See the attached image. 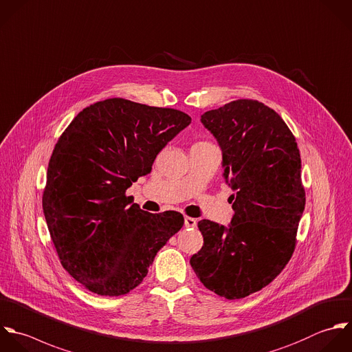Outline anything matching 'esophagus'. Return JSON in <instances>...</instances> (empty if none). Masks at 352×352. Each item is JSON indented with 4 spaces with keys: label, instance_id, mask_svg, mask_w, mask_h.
<instances>
[{
    "label": "esophagus",
    "instance_id": "1",
    "mask_svg": "<svg viewBox=\"0 0 352 352\" xmlns=\"http://www.w3.org/2000/svg\"><path fill=\"white\" fill-rule=\"evenodd\" d=\"M196 226H197V221L195 218L185 217V228H196Z\"/></svg>",
    "mask_w": 352,
    "mask_h": 352
}]
</instances>
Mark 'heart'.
<instances>
[{
  "label": "heart",
  "mask_w": 352,
  "mask_h": 352,
  "mask_svg": "<svg viewBox=\"0 0 352 352\" xmlns=\"http://www.w3.org/2000/svg\"><path fill=\"white\" fill-rule=\"evenodd\" d=\"M201 142H206V141H201Z\"/></svg>",
  "instance_id": "heart-1"
}]
</instances>
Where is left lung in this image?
<instances>
[{"label":"left lung","mask_w":352,"mask_h":352,"mask_svg":"<svg viewBox=\"0 0 352 352\" xmlns=\"http://www.w3.org/2000/svg\"><path fill=\"white\" fill-rule=\"evenodd\" d=\"M222 149L234 215L228 228L203 219L204 244L190 258L203 285L229 300L269 285L289 262L305 211L296 140L272 108L236 100L201 115Z\"/></svg>","instance_id":"left-lung-1"}]
</instances>
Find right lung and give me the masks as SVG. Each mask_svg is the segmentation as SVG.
I'll return each instance as SVG.
<instances>
[{"instance_id": "right-lung-1", "label": "right lung", "mask_w": 352, "mask_h": 352, "mask_svg": "<svg viewBox=\"0 0 352 352\" xmlns=\"http://www.w3.org/2000/svg\"><path fill=\"white\" fill-rule=\"evenodd\" d=\"M190 120L178 109L108 98L80 111L60 135L42 208L61 266L86 289L129 294L182 228L179 212L149 214L126 190Z\"/></svg>"}]
</instances>
